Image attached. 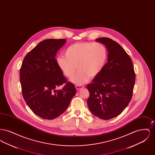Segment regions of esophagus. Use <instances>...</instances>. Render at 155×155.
Masks as SVG:
<instances>
[{"instance_id":"esophagus-1","label":"esophagus","mask_w":155,"mask_h":155,"mask_svg":"<svg viewBox=\"0 0 155 155\" xmlns=\"http://www.w3.org/2000/svg\"><path fill=\"white\" fill-rule=\"evenodd\" d=\"M84 88V87H82V86H81V85H76L75 86V88L77 90H80L82 88Z\"/></svg>"}]
</instances>
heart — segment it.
<instances>
[{"mask_svg":"<svg viewBox=\"0 0 155 155\" xmlns=\"http://www.w3.org/2000/svg\"><path fill=\"white\" fill-rule=\"evenodd\" d=\"M66 57L59 56L57 64L70 81L77 85L87 83L89 77L94 78L103 70L107 58L106 47L100 43H77L68 46L64 52Z\"/></svg>","mask_w":155,"mask_h":155,"instance_id":"1","label":"heart"}]
</instances>
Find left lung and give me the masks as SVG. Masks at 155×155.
<instances>
[{
  "instance_id": "1",
  "label": "left lung",
  "mask_w": 155,
  "mask_h": 155,
  "mask_svg": "<svg viewBox=\"0 0 155 155\" xmlns=\"http://www.w3.org/2000/svg\"><path fill=\"white\" fill-rule=\"evenodd\" d=\"M109 52L107 63L87 85V104L91 112L99 118L109 120L118 116L128 105L135 81L132 60L124 49L108 38H98Z\"/></svg>"
}]
</instances>
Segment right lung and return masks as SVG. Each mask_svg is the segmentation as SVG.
Masks as SVG:
<instances>
[{
  "label": "right lung",
  "mask_w": 155,
  "mask_h": 155,
  "mask_svg": "<svg viewBox=\"0 0 155 155\" xmlns=\"http://www.w3.org/2000/svg\"><path fill=\"white\" fill-rule=\"evenodd\" d=\"M66 42L65 39L41 42L25 56L20 68L23 97L31 110L44 119L59 117L76 94L74 84L67 82L55 59ZM64 83L67 84L63 89H56Z\"/></svg>",
  "instance_id": "add662e5"
}]
</instances>
